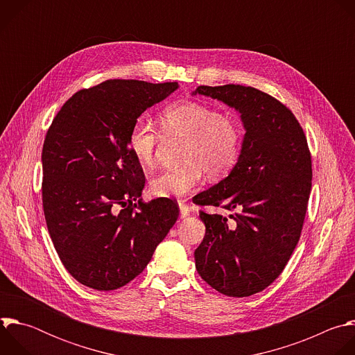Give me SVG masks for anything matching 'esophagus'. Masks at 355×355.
<instances>
[{
  "instance_id": "34e87169",
  "label": "esophagus",
  "mask_w": 355,
  "mask_h": 355,
  "mask_svg": "<svg viewBox=\"0 0 355 355\" xmlns=\"http://www.w3.org/2000/svg\"><path fill=\"white\" fill-rule=\"evenodd\" d=\"M178 207H180V216H181V218H187V216L191 214V208L185 204L184 200H180V202H178Z\"/></svg>"
}]
</instances>
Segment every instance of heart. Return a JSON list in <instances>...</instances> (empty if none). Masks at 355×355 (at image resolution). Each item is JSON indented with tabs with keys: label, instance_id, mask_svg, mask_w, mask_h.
Returning a JSON list of instances; mask_svg holds the SVG:
<instances>
[{
	"label": "heart",
	"instance_id": "b5f03b06",
	"mask_svg": "<svg viewBox=\"0 0 355 355\" xmlns=\"http://www.w3.org/2000/svg\"><path fill=\"white\" fill-rule=\"evenodd\" d=\"M159 125L164 136L184 137L178 167L167 168L150 181V191L156 196H182L195 189L204 177L222 180L239 163L244 129L240 121L198 101H180L166 107ZM159 130L146 121L137 119L128 133V148L144 168L156 163Z\"/></svg>",
	"mask_w": 355,
	"mask_h": 355
}]
</instances>
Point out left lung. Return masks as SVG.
Wrapping results in <instances>:
<instances>
[{
	"label": "left lung",
	"instance_id": "8db88e82",
	"mask_svg": "<svg viewBox=\"0 0 355 355\" xmlns=\"http://www.w3.org/2000/svg\"><path fill=\"white\" fill-rule=\"evenodd\" d=\"M193 94L239 111L245 129L229 177L195 196L200 207L234 211L232 220L199 211L207 232L195 267L226 296L254 295L279 277L299 241L312 188L308 140L292 111L257 88L199 85Z\"/></svg>",
	"mask_w": 355,
	"mask_h": 355
}]
</instances>
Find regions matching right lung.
I'll return each mask as SVG.
<instances>
[{"label": "right lung", "instance_id": "obj_1", "mask_svg": "<svg viewBox=\"0 0 355 355\" xmlns=\"http://www.w3.org/2000/svg\"><path fill=\"white\" fill-rule=\"evenodd\" d=\"M178 83L107 80L77 91L42 150L47 230L66 270L96 291L136 278L178 219L173 199H140L141 166L128 148L135 121Z\"/></svg>", "mask_w": 355, "mask_h": 355}]
</instances>
